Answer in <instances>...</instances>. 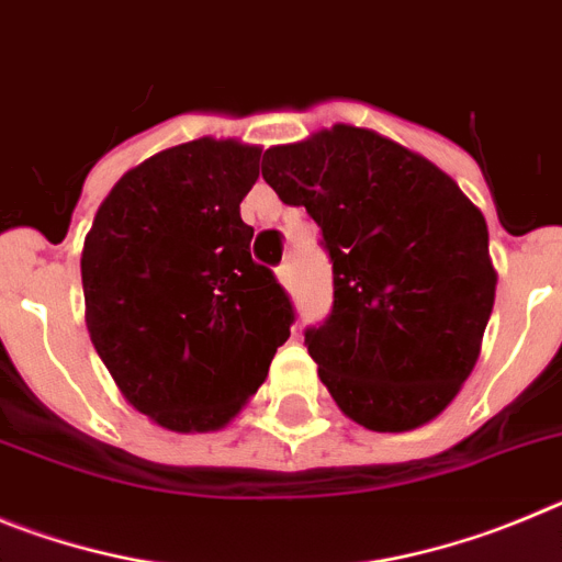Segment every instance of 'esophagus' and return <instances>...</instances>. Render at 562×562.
<instances>
[{
    "mask_svg": "<svg viewBox=\"0 0 562 562\" xmlns=\"http://www.w3.org/2000/svg\"><path fill=\"white\" fill-rule=\"evenodd\" d=\"M277 280H280L282 288H291L293 282V269H291V262H282L280 269H277Z\"/></svg>",
    "mask_w": 562,
    "mask_h": 562,
    "instance_id": "34e87169",
    "label": "esophagus"
}]
</instances>
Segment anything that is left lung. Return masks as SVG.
<instances>
[{
	"label": "left lung",
	"instance_id": "1",
	"mask_svg": "<svg viewBox=\"0 0 562 562\" xmlns=\"http://www.w3.org/2000/svg\"><path fill=\"white\" fill-rule=\"evenodd\" d=\"M333 260V311L305 333L336 406L401 434L448 408L473 372L495 282L484 215L457 181L378 131L333 125L262 156Z\"/></svg>",
	"mask_w": 562,
	"mask_h": 562
}]
</instances>
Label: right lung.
I'll return each instance as SVG.
<instances>
[{
	"label": "right lung",
	"instance_id": "obj_1",
	"mask_svg": "<svg viewBox=\"0 0 562 562\" xmlns=\"http://www.w3.org/2000/svg\"><path fill=\"white\" fill-rule=\"evenodd\" d=\"M260 145L201 136L131 168L83 240L86 327L125 401L176 434L218 431L266 381L293 307L251 260L240 201Z\"/></svg>",
	"mask_w": 562,
	"mask_h": 562
}]
</instances>
